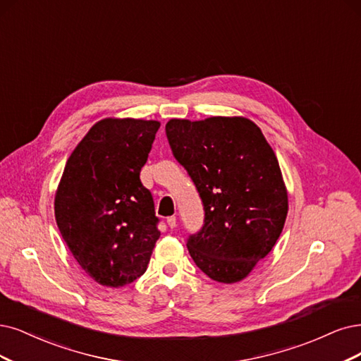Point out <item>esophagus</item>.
I'll list each match as a JSON object with an SVG mask.
<instances>
[{
  "label": "esophagus",
  "mask_w": 361,
  "mask_h": 361,
  "mask_svg": "<svg viewBox=\"0 0 361 361\" xmlns=\"http://www.w3.org/2000/svg\"><path fill=\"white\" fill-rule=\"evenodd\" d=\"M166 223H168V226L171 229H173V228H177V217H168L166 219Z\"/></svg>",
  "instance_id": "34e87169"
}]
</instances>
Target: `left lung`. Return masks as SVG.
Wrapping results in <instances>:
<instances>
[{
  "instance_id": "1",
  "label": "left lung",
  "mask_w": 361,
  "mask_h": 361,
  "mask_svg": "<svg viewBox=\"0 0 361 361\" xmlns=\"http://www.w3.org/2000/svg\"><path fill=\"white\" fill-rule=\"evenodd\" d=\"M165 130L205 211L202 229L188 239L193 262L214 281H241L269 255L287 217L272 147L245 117L171 118Z\"/></svg>"
}]
</instances>
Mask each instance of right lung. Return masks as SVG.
<instances>
[{"mask_svg":"<svg viewBox=\"0 0 361 361\" xmlns=\"http://www.w3.org/2000/svg\"><path fill=\"white\" fill-rule=\"evenodd\" d=\"M159 126L156 120L104 118L66 160L56 223L74 259L101 286L135 281L160 236L153 196L140 180Z\"/></svg>","mask_w":361,"mask_h":361,"instance_id":"right-lung-1","label":"right lung"}]
</instances>
